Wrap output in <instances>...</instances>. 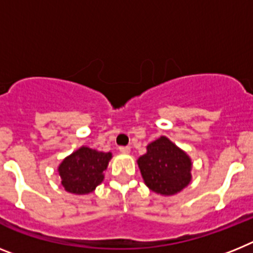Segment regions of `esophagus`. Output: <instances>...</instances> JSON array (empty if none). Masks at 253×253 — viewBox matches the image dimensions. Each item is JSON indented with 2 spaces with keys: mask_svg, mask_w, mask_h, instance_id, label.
Returning <instances> with one entry per match:
<instances>
[{
  "mask_svg": "<svg viewBox=\"0 0 253 253\" xmlns=\"http://www.w3.org/2000/svg\"><path fill=\"white\" fill-rule=\"evenodd\" d=\"M120 152L127 154V153L131 152V148H130V146H120Z\"/></svg>",
  "mask_w": 253,
  "mask_h": 253,
  "instance_id": "1",
  "label": "esophagus"
}]
</instances>
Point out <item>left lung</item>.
Returning a JSON list of instances; mask_svg holds the SVG:
<instances>
[{
  "instance_id": "left-lung-1",
  "label": "left lung",
  "mask_w": 253,
  "mask_h": 253,
  "mask_svg": "<svg viewBox=\"0 0 253 253\" xmlns=\"http://www.w3.org/2000/svg\"><path fill=\"white\" fill-rule=\"evenodd\" d=\"M146 149L137 159L146 186L163 195L181 192L192 179V161L186 153L165 136L150 143Z\"/></svg>"
}]
</instances>
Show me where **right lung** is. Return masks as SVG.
<instances>
[{
	"label": "right lung",
	"instance_id": "add662e5",
	"mask_svg": "<svg viewBox=\"0 0 253 253\" xmlns=\"http://www.w3.org/2000/svg\"><path fill=\"white\" fill-rule=\"evenodd\" d=\"M112 158V153H103L82 146L61 162L59 173L61 185L73 194H87L104 179V171Z\"/></svg>",
	"mask_w": 253,
	"mask_h": 253
}]
</instances>
